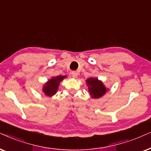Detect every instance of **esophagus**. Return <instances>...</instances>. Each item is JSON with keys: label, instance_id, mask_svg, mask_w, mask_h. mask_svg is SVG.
<instances>
[{"label": "esophagus", "instance_id": "34e87169", "mask_svg": "<svg viewBox=\"0 0 151 151\" xmlns=\"http://www.w3.org/2000/svg\"><path fill=\"white\" fill-rule=\"evenodd\" d=\"M71 74H72V77H74V78H77V72L72 71L71 72Z\"/></svg>", "mask_w": 151, "mask_h": 151}]
</instances>
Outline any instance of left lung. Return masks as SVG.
Returning <instances> with one entry per match:
<instances>
[{
	"label": "left lung",
	"mask_w": 151,
	"mask_h": 151,
	"mask_svg": "<svg viewBox=\"0 0 151 151\" xmlns=\"http://www.w3.org/2000/svg\"><path fill=\"white\" fill-rule=\"evenodd\" d=\"M86 83L88 86V92L92 98L98 99L101 97L108 90L102 81H99L97 78H89L86 80Z\"/></svg>",
	"instance_id": "obj_1"
}]
</instances>
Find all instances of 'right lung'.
Returning <instances> with one entry per match:
<instances>
[{
	"label": "right lung",
	"instance_id": "add662e5",
	"mask_svg": "<svg viewBox=\"0 0 151 151\" xmlns=\"http://www.w3.org/2000/svg\"><path fill=\"white\" fill-rule=\"evenodd\" d=\"M67 77V76H57L52 77L43 86V92L45 95L52 96L57 93L60 82Z\"/></svg>",
	"mask_w": 151,
	"mask_h": 151
}]
</instances>
